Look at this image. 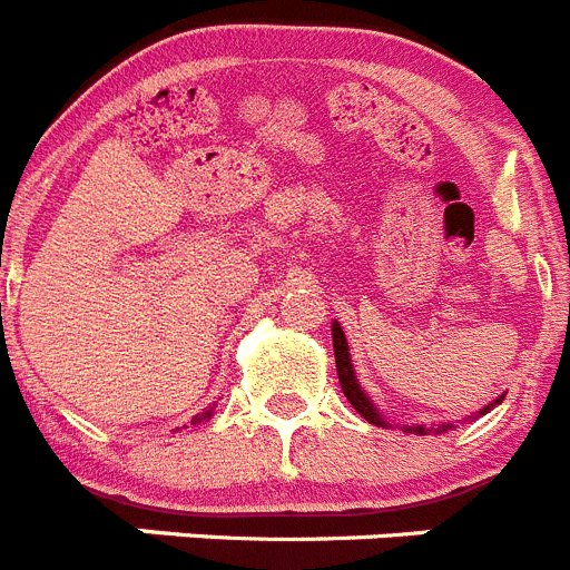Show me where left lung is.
<instances>
[{
    "instance_id": "left-lung-1",
    "label": "left lung",
    "mask_w": 570,
    "mask_h": 570,
    "mask_svg": "<svg viewBox=\"0 0 570 570\" xmlns=\"http://www.w3.org/2000/svg\"><path fill=\"white\" fill-rule=\"evenodd\" d=\"M333 356H336V370H338V384H342L344 395H347V401L353 404V410L358 412V415L364 417V421H370V424L375 426H384L387 430V421L381 417V412L375 410L373 401L367 399V393L362 390V384H358L356 379V370H353V362H350V353H347V338H344V331L338 322H333ZM503 401V395L500 399H494L492 404L483 406L480 410V415H487L489 410H494V406ZM452 430V424H441V426H424V424H415V426H404V432H415V435H430V432H446Z\"/></svg>"
}]
</instances>
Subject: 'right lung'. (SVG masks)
Masks as SVG:
<instances>
[{
    "label": "right lung",
    "instance_id": "obj_1",
    "mask_svg": "<svg viewBox=\"0 0 570 570\" xmlns=\"http://www.w3.org/2000/svg\"><path fill=\"white\" fill-rule=\"evenodd\" d=\"M206 417H212V410H208V412H203V415H197L195 421H191V424H200V421H206Z\"/></svg>",
    "mask_w": 570,
    "mask_h": 570
}]
</instances>
